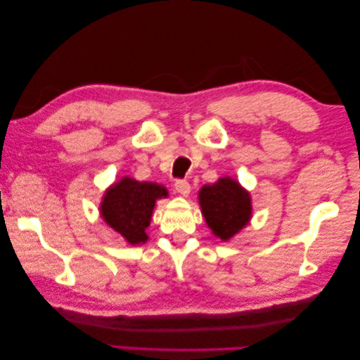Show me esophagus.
Instances as JSON below:
<instances>
[{
  "mask_svg": "<svg viewBox=\"0 0 360 360\" xmlns=\"http://www.w3.org/2000/svg\"><path fill=\"white\" fill-rule=\"evenodd\" d=\"M174 186H175V191L180 193L181 196H188V194H190V191H191V186L186 180H175Z\"/></svg>",
  "mask_w": 360,
  "mask_h": 360,
  "instance_id": "1",
  "label": "esophagus"
}]
</instances>
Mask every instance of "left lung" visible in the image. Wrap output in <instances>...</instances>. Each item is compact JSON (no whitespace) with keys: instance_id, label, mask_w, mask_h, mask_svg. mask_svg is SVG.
<instances>
[{"instance_id":"1","label":"left lung","mask_w":360,"mask_h":360,"mask_svg":"<svg viewBox=\"0 0 360 360\" xmlns=\"http://www.w3.org/2000/svg\"><path fill=\"white\" fill-rule=\"evenodd\" d=\"M202 214L215 236L226 240L249 223L252 205L250 196L231 179H220L212 186L199 191Z\"/></svg>"}]
</instances>
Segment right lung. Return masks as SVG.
<instances>
[{
	"mask_svg": "<svg viewBox=\"0 0 360 360\" xmlns=\"http://www.w3.org/2000/svg\"><path fill=\"white\" fill-rule=\"evenodd\" d=\"M167 190L161 185L146 184L132 179H122L107 191L102 202V217L127 243L140 244L148 239L155 202L166 198Z\"/></svg>",
	"mask_w": 360,
	"mask_h": 360,
	"instance_id": "1",
	"label": "right lung"
}]
</instances>
